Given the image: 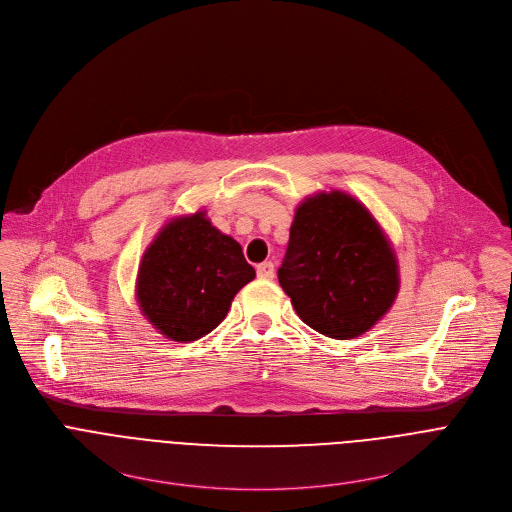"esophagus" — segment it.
Masks as SVG:
<instances>
[{
  "label": "esophagus",
  "instance_id": "esophagus-1",
  "mask_svg": "<svg viewBox=\"0 0 512 512\" xmlns=\"http://www.w3.org/2000/svg\"><path fill=\"white\" fill-rule=\"evenodd\" d=\"M257 277L261 279H273L275 277V267L271 261H265V263H259L257 265Z\"/></svg>",
  "mask_w": 512,
  "mask_h": 512
}]
</instances>
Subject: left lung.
<instances>
[{"label":"left lung","instance_id":"left-lung-1","mask_svg":"<svg viewBox=\"0 0 512 512\" xmlns=\"http://www.w3.org/2000/svg\"><path fill=\"white\" fill-rule=\"evenodd\" d=\"M277 277L302 322L336 340L371 330L399 294L387 235L367 206L340 190L296 208Z\"/></svg>","mask_w":512,"mask_h":512}]
</instances>
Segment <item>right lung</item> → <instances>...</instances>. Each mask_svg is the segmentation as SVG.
<instances>
[{
  "instance_id": "1",
  "label": "right lung",
  "mask_w": 512,
  "mask_h": 512,
  "mask_svg": "<svg viewBox=\"0 0 512 512\" xmlns=\"http://www.w3.org/2000/svg\"><path fill=\"white\" fill-rule=\"evenodd\" d=\"M255 279L241 245L210 225L204 210L176 216L145 249L135 283L141 314L174 342L221 324L237 291Z\"/></svg>"
}]
</instances>
